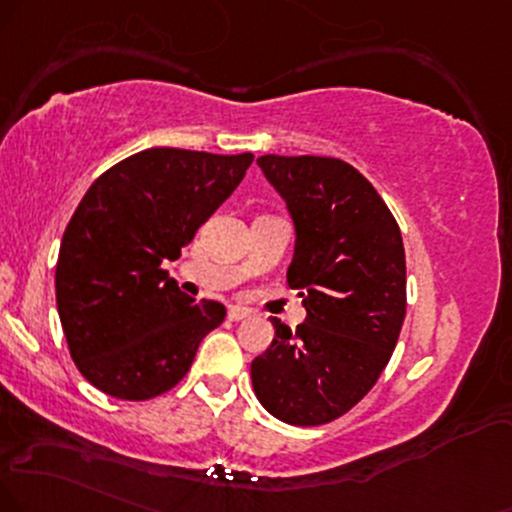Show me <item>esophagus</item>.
I'll list each match as a JSON object with an SVG mask.
<instances>
[{
	"label": "esophagus",
	"mask_w": 512,
	"mask_h": 512,
	"mask_svg": "<svg viewBox=\"0 0 512 512\" xmlns=\"http://www.w3.org/2000/svg\"><path fill=\"white\" fill-rule=\"evenodd\" d=\"M249 315H251V311H249V308H244V306H230V308H227V318H230L232 323H239V320L249 318Z\"/></svg>",
	"instance_id": "esophagus-1"
}]
</instances>
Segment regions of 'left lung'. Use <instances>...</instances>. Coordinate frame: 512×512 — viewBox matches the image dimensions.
<instances>
[{
    "mask_svg": "<svg viewBox=\"0 0 512 512\" xmlns=\"http://www.w3.org/2000/svg\"><path fill=\"white\" fill-rule=\"evenodd\" d=\"M294 223L287 285L306 320L251 363L261 406L287 425H325L351 410L389 363L406 315L401 230L375 187L330 156L256 161Z\"/></svg>",
    "mask_w": 512,
    "mask_h": 512,
    "instance_id": "left-lung-1",
    "label": "left lung"
}]
</instances>
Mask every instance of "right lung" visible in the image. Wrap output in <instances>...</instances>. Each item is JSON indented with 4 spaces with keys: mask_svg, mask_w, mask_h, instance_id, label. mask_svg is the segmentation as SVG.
<instances>
[{
    "mask_svg": "<svg viewBox=\"0 0 512 512\" xmlns=\"http://www.w3.org/2000/svg\"><path fill=\"white\" fill-rule=\"evenodd\" d=\"M254 154L154 147L92 182L63 232L56 308L87 382L147 401L187 375L201 339L225 318L163 270L235 192Z\"/></svg>",
    "mask_w": 512,
    "mask_h": 512,
    "instance_id": "add662e5",
    "label": "right lung"
}]
</instances>
